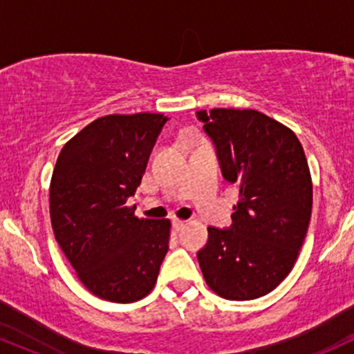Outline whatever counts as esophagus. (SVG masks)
Wrapping results in <instances>:
<instances>
[{"instance_id": "34e87169", "label": "esophagus", "mask_w": 354, "mask_h": 354, "mask_svg": "<svg viewBox=\"0 0 354 354\" xmlns=\"http://www.w3.org/2000/svg\"><path fill=\"white\" fill-rule=\"evenodd\" d=\"M185 225H186V221H183V219H178V218L173 219V226H174V230H176V231H180Z\"/></svg>"}]
</instances>
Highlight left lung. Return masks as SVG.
I'll list each match as a JSON object with an SVG mask.
<instances>
[{"label":"left lung","instance_id":"left-lung-1","mask_svg":"<svg viewBox=\"0 0 354 354\" xmlns=\"http://www.w3.org/2000/svg\"><path fill=\"white\" fill-rule=\"evenodd\" d=\"M196 115L216 146L223 176L239 189L233 225L209 226L198 261L218 296L256 299L273 291L298 259L311 219L310 166L295 133L256 109Z\"/></svg>","mask_w":354,"mask_h":354}]
</instances>
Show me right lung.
Returning a JSON list of instances; mask_svg holds the SVG:
<instances>
[{"instance_id": "right-lung-1", "label": "right lung", "mask_w": 354, "mask_h": 354, "mask_svg": "<svg viewBox=\"0 0 354 354\" xmlns=\"http://www.w3.org/2000/svg\"><path fill=\"white\" fill-rule=\"evenodd\" d=\"M168 116H101L61 149L50 185L56 241L88 291L113 303L149 295L168 253L171 221L126 206L141 185Z\"/></svg>"}]
</instances>
